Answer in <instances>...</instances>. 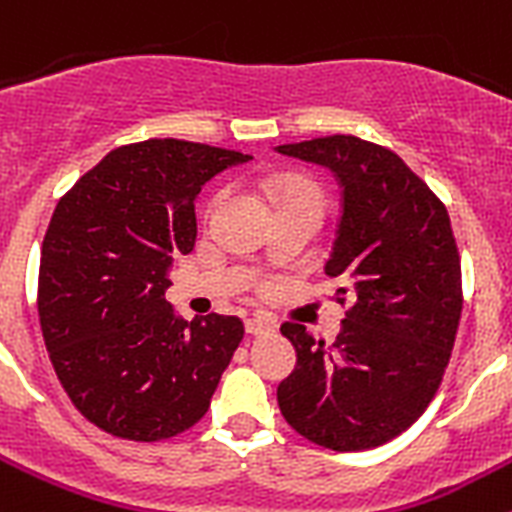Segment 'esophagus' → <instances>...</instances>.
I'll use <instances>...</instances> for the list:
<instances>
[{
	"mask_svg": "<svg viewBox=\"0 0 512 512\" xmlns=\"http://www.w3.org/2000/svg\"><path fill=\"white\" fill-rule=\"evenodd\" d=\"M246 333L248 336H266V333H274V320H269L266 315L246 318Z\"/></svg>",
	"mask_w": 512,
	"mask_h": 512,
	"instance_id": "1",
	"label": "esophagus"
}]
</instances>
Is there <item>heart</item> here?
I'll return each instance as SVG.
<instances>
[{"label": "heart", "mask_w": 512, "mask_h": 512, "mask_svg": "<svg viewBox=\"0 0 512 512\" xmlns=\"http://www.w3.org/2000/svg\"><path fill=\"white\" fill-rule=\"evenodd\" d=\"M271 197L277 200L279 207H310V210H318L323 215L325 210V192L320 189V184L310 182V179H302V176H277L269 182ZM225 189L212 197L210 210H215L220 202L225 200Z\"/></svg>", "instance_id": "obj_1"}]
</instances>
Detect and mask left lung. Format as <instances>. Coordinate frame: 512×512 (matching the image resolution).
I'll return each mask as SVG.
<instances>
[{
	"mask_svg": "<svg viewBox=\"0 0 512 512\" xmlns=\"http://www.w3.org/2000/svg\"><path fill=\"white\" fill-rule=\"evenodd\" d=\"M277 151L336 174L341 220L325 274L343 284L341 305L354 297L333 343L282 325L297 366L279 410L323 449H374L425 413L449 366L464 305L449 212L395 151L356 135Z\"/></svg>",
	"mask_w": 512,
	"mask_h": 512,
	"instance_id": "left-lung-1",
	"label": "left lung"
}]
</instances>
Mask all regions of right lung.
I'll return each instance as SVG.
<instances>
[{
  "instance_id": "add662e5",
  "label": "right lung",
  "mask_w": 512,
  "mask_h": 512,
  "mask_svg": "<svg viewBox=\"0 0 512 512\" xmlns=\"http://www.w3.org/2000/svg\"><path fill=\"white\" fill-rule=\"evenodd\" d=\"M248 158L151 138L110 151L58 200L40 251V330L69 400L104 433L164 441L210 408L243 323L176 318L169 269L194 248V197Z\"/></svg>"
}]
</instances>
